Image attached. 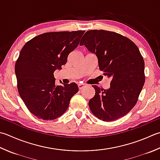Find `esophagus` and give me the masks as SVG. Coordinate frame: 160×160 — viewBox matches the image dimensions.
I'll return each instance as SVG.
<instances>
[{
	"label": "esophagus",
	"mask_w": 160,
	"mask_h": 160,
	"mask_svg": "<svg viewBox=\"0 0 160 160\" xmlns=\"http://www.w3.org/2000/svg\"><path fill=\"white\" fill-rule=\"evenodd\" d=\"M85 87H86V84H78V88H79V89H82Z\"/></svg>",
	"instance_id": "esophagus-1"
}]
</instances>
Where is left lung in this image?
Wrapping results in <instances>:
<instances>
[{
	"mask_svg": "<svg viewBox=\"0 0 160 160\" xmlns=\"http://www.w3.org/2000/svg\"><path fill=\"white\" fill-rule=\"evenodd\" d=\"M80 45L94 53L100 70L112 78L108 89L92 85L96 93L89 102L91 111L103 121L124 117L136 105L145 82L144 61L138 47L120 34L103 30L87 31Z\"/></svg>",
	"mask_w": 160,
	"mask_h": 160,
	"instance_id": "1",
	"label": "left lung"
}]
</instances>
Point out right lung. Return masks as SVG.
<instances>
[{"label":"right lung","instance_id":"1","mask_svg":"<svg viewBox=\"0 0 160 160\" xmlns=\"http://www.w3.org/2000/svg\"><path fill=\"white\" fill-rule=\"evenodd\" d=\"M84 32H46L22 48L15 64L17 89L28 110L37 118L47 121L59 117L78 92L75 82L56 85L53 73L67 63Z\"/></svg>","mask_w":160,"mask_h":160}]
</instances>
